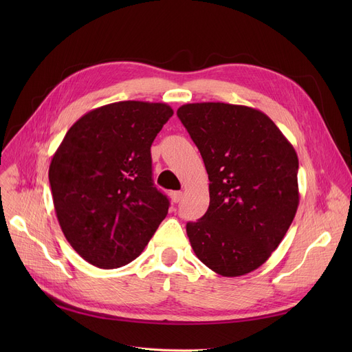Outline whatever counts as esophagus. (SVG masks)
Segmentation results:
<instances>
[{"label": "esophagus", "instance_id": "34e87169", "mask_svg": "<svg viewBox=\"0 0 352 352\" xmlns=\"http://www.w3.org/2000/svg\"><path fill=\"white\" fill-rule=\"evenodd\" d=\"M181 198H182V192H181V191H173V192H171V199H173L174 204H177V202H179Z\"/></svg>", "mask_w": 352, "mask_h": 352}]
</instances>
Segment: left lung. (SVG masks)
Masks as SVG:
<instances>
[{
    "label": "left lung",
    "instance_id": "left-lung-1",
    "mask_svg": "<svg viewBox=\"0 0 352 352\" xmlns=\"http://www.w3.org/2000/svg\"><path fill=\"white\" fill-rule=\"evenodd\" d=\"M177 116L206 164L210 207L187 235L201 263L223 276L261 267L287 234L300 202L298 157L261 111L195 102Z\"/></svg>",
    "mask_w": 352,
    "mask_h": 352
}]
</instances>
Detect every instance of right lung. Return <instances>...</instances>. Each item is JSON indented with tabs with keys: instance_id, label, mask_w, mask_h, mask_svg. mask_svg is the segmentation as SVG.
I'll return each instance as SVG.
<instances>
[{
	"instance_id": "obj_1",
	"label": "right lung",
	"mask_w": 352,
	"mask_h": 352,
	"mask_svg": "<svg viewBox=\"0 0 352 352\" xmlns=\"http://www.w3.org/2000/svg\"><path fill=\"white\" fill-rule=\"evenodd\" d=\"M174 114L164 102L120 101L89 111L50 164L58 223L71 247L104 270L142 252L168 214L153 181L151 144Z\"/></svg>"
}]
</instances>
